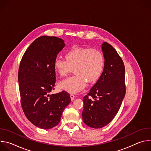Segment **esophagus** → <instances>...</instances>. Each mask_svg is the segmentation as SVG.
I'll list each match as a JSON object with an SVG mask.
<instances>
[{
    "mask_svg": "<svg viewBox=\"0 0 151 151\" xmlns=\"http://www.w3.org/2000/svg\"><path fill=\"white\" fill-rule=\"evenodd\" d=\"M70 98H71V100H74V99L75 98V96L74 95V94H70Z\"/></svg>",
    "mask_w": 151,
    "mask_h": 151,
    "instance_id": "esophagus-1",
    "label": "esophagus"
}]
</instances>
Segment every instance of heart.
<instances>
[{
    "mask_svg": "<svg viewBox=\"0 0 151 151\" xmlns=\"http://www.w3.org/2000/svg\"><path fill=\"white\" fill-rule=\"evenodd\" d=\"M66 59L57 57L54 68L61 76H66L75 68L76 75L61 81L60 88L70 93H76L84 88L87 83L94 82L101 76L105 58L101 51L89 47H76L69 50Z\"/></svg>",
    "mask_w": 151,
    "mask_h": 151,
    "instance_id": "obj_1",
    "label": "heart"
}]
</instances>
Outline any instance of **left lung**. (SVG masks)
Returning <instances> with one entry per match:
<instances>
[{
    "label": "left lung",
    "instance_id": "obj_1",
    "mask_svg": "<svg viewBox=\"0 0 151 151\" xmlns=\"http://www.w3.org/2000/svg\"><path fill=\"white\" fill-rule=\"evenodd\" d=\"M101 49L105 58L103 73L83 97V121L94 128H102L112 121L126 92L125 66L121 57L108 43L104 42Z\"/></svg>",
    "mask_w": 151,
    "mask_h": 151
}]
</instances>
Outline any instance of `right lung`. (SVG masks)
Listing matches in <instances>:
<instances>
[{
  "label": "right lung",
  "mask_w": 151,
  "mask_h": 151,
  "mask_svg": "<svg viewBox=\"0 0 151 151\" xmlns=\"http://www.w3.org/2000/svg\"><path fill=\"white\" fill-rule=\"evenodd\" d=\"M64 40L43 36L35 39L21 58L18 70L21 103L27 118L35 126L48 130L60 121L63 111L71 101L63 91L50 95L54 90V60L64 47Z\"/></svg>",
  "instance_id": "add662e5"
}]
</instances>
